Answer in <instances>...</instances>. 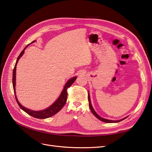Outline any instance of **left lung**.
Returning a JSON list of instances; mask_svg holds the SVG:
<instances>
[{
    "mask_svg": "<svg viewBox=\"0 0 152 152\" xmlns=\"http://www.w3.org/2000/svg\"><path fill=\"white\" fill-rule=\"evenodd\" d=\"M88 100H89V108H90V109H91V112L93 113V114L94 115L96 118H98L99 120H100L101 121L104 122H107V123H116V122H120V121H122L124 120V119L126 118L127 117H126V118H124L121 119V120H119V121H112V120H108V119L103 118H102V117H101L100 116H99L98 115L97 113H96V112H95V110H94V108H93V106H92L91 103V99H90L89 94H88Z\"/></svg>",
    "mask_w": 152,
    "mask_h": 152,
    "instance_id": "obj_1",
    "label": "left lung"
}]
</instances>
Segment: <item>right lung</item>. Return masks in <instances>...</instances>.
I'll return each instance as SVG.
<instances>
[{"label": "right lung", "instance_id": "add662e5", "mask_svg": "<svg viewBox=\"0 0 152 152\" xmlns=\"http://www.w3.org/2000/svg\"><path fill=\"white\" fill-rule=\"evenodd\" d=\"M35 40L31 42L30 44L34 43ZM29 45V44H28ZM28 45H26L25 47V48L22 50L21 53H20V54L19 55V56L18 57V59L16 60V64L15 68L13 69V74H12V86H13V89H14V93H15V98H16V100L17 102V103L19 105V107L23 110L24 112H25L26 113H28L30 115L34 117L35 118H40V119H44V118H47L49 117H50L53 116L54 115L56 114V113H58V112L60 111L61 110V108L64 107V105L65 104L66 102V99H67V95H68V93H67V89L68 87H70L72 84L77 79V77H74L72 78L70 80H68L67 81V82L66 83V84L65 85V87L61 92V93L60 94V96H59V98L57 99V100L52 105H50L49 107H48V108L45 109L44 110H41V111H34V110H31L30 109L26 108L25 107H24L23 106H22L18 100L17 99V97L16 96V92H15V86H16V65L18 60L19 59L23 56V54H24L25 52V49L28 47Z\"/></svg>", "mask_w": 152, "mask_h": 152}]
</instances>
